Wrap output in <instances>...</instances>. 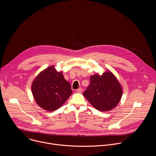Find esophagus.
Wrapping results in <instances>:
<instances>
[{"mask_svg":"<svg viewBox=\"0 0 156 156\" xmlns=\"http://www.w3.org/2000/svg\"><path fill=\"white\" fill-rule=\"evenodd\" d=\"M82 91H83L82 88H81V87H79V88L78 89V90H76V93H81L82 92Z\"/></svg>","mask_w":156,"mask_h":156,"instance_id":"34e87169","label":"esophagus"}]
</instances>
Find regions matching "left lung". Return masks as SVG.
Wrapping results in <instances>:
<instances>
[{
	"label": "left lung",
	"mask_w": 156,
	"mask_h": 156,
	"mask_svg": "<svg viewBox=\"0 0 156 156\" xmlns=\"http://www.w3.org/2000/svg\"><path fill=\"white\" fill-rule=\"evenodd\" d=\"M90 84L83 96L96 109L107 112L119 103L123 90L115 76L107 70L101 75L96 73L90 77Z\"/></svg>",
	"instance_id": "1"
}]
</instances>
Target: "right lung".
I'll use <instances>...</instances> for the list:
<instances>
[{
	"label": "right lung",
	"instance_id": "add662e5",
	"mask_svg": "<svg viewBox=\"0 0 156 156\" xmlns=\"http://www.w3.org/2000/svg\"><path fill=\"white\" fill-rule=\"evenodd\" d=\"M31 92L36 104L48 112L62 107L73 93L70 83L54 65L41 71L35 77Z\"/></svg>",
	"mask_w": 156,
	"mask_h": 156
}]
</instances>
